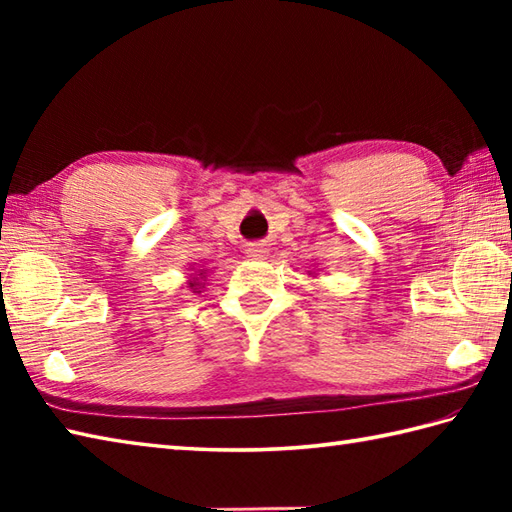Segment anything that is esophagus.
I'll return each instance as SVG.
<instances>
[{
	"label": "esophagus",
	"mask_w": 512,
	"mask_h": 512,
	"mask_svg": "<svg viewBox=\"0 0 512 512\" xmlns=\"http://www.w3.org/2000/svg\"><path fill=\"white\" fill-rule=\"evenodd\" d=\"M268 255V248L264 244H250L248 246V257L253 259H264Z\"/></svg>",
	"instance_id": "obj_1"
}]
</instances>
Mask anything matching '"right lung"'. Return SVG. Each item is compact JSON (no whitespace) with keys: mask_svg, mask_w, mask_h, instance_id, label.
Here are the masks:
<instances>
[{"mask_svg":"<svg viewBox=\"0 0 512 512\" xmlns=\"http://www.w3.org/2000/svg\"><path fill=\"white\" fill-rule=\"evenodd\" d=\"M202 275V273H200ZM189 286L193 288V292H198V288H200V284H198V281H189Z\"/></svg>","mask_w":512,"mask_h":512,"instance_id":"right-lung-1","label":"right lung"}]
</instances>
